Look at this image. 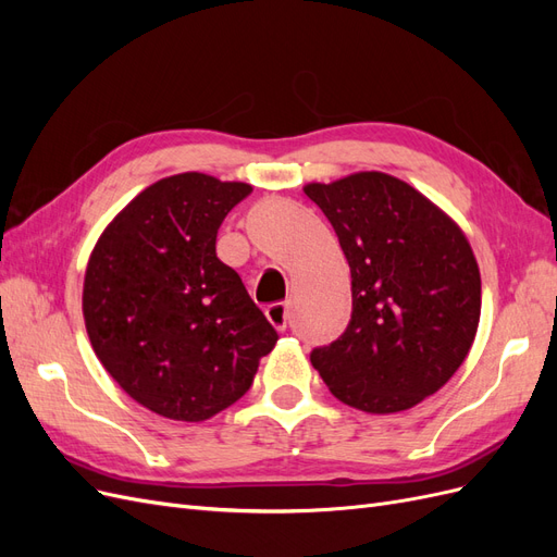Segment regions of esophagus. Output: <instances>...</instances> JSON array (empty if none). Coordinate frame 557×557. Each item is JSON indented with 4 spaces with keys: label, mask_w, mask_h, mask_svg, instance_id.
<instances>
[{
    "label": "esophagus",
    "mask_w": 557,
    "mask_h": 557,
    "mask_svg": "<svg viewBox=\"0 0 557 557\" xmlns=\"http://www.w3.org/2000/svg\"><path fill=\"white\" fill-rule=\"evenodd\" d=\"M264 315L269 323H272L278 332H283L285 327H288V320H290V309L288 305H283V301H274V305H269L264 309Z\"/></svg>",
    "instance_id": "34e87169"
}]
</instances>
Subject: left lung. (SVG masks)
I'll return each mask as SVG.
<instances>
[{
    "mask_svg": "<svg viewBox=\"0 0 557 557\" xmlns=\"http://www.w3.org/2000/svg\"><path fill=\"white\" fill-rule=\"evenodd\" d=\"M305 193L350 267L352 315L311 364L364 413L407 411L458 372L481 318V274L465 232L413 185L358 172Z\"/></svg>",
    "mask_w": 557,
    "mask_h": 557,
    "instance_id": "1",
    "label": "left lung"
}]
</instances>
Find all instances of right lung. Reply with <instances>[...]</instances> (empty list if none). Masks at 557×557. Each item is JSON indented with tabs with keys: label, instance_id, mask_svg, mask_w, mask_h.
<instances>
[{
	"label": "right lung",
	"instance_id": "obj_1",
	"mask_svg": "<svg viewBox=\"0 0 557 557\" xmlns=\"http://www.w3.org/2000/svg\"><path fill=\"white\" fill-rule=\"evenodd\" d=\"M252 188L185 172L134 197L97 239L83 318L113 381L158 416L201 423L242 399L276 330L215 256L218 227Z\"/></svg>",
	"mask_w": 557,
	"mask_h": 557
}]
</instances>
